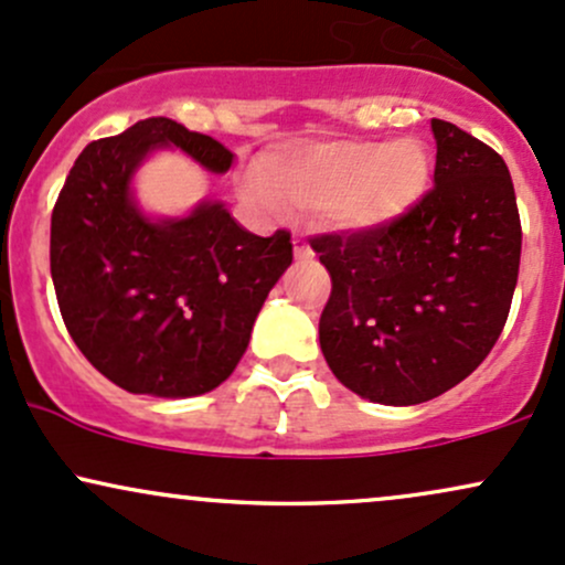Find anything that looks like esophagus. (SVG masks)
Instances as JSON below:
<instances>
[{
	"label": "esophagus",
	"mask_w": 565,
	"mask_h": 565,
	"mask_svg": "<svg viewBox=\"0 0 565 565\" xmlns=\"http://www.w3.org/2000/svg\"><path fill=\"white\" fill-rule=\"evenodd\" d=\"M291 244H295V257H297V260H305V257L313 255V252H310V246H308V242H305V238L295 236V238H291Z\"/></svg>",
	"instance_id": "1"
}]
</instances>
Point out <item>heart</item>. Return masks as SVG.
I'll return each mask as SVG.
<instances>
[{
    "instance_id": "heart-1",
    "label": "heart",
    "mask_w": 565,
    "mask_h": 565,
    "mask_svg": "<svg viewBox=\"0 0 565 565\" xmlns=\"http://www.w3.org/2000/svg\"><path fill=\"white\" fill-rule=\"evenodd\" d=\"M252 183L265 210L284 206L329 212L340 228H391L423 201L430 185V153L419 140H316L276 148Z\"/></svg>"
}]
</instances>
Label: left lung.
Returning a JSON list of instances; mask_svg holds the SVG:
<instances>
[{
    "label": "left lung",
    "instance_id": "left-lung-1",
    "mask_svg": "<svg viewBox=\"0 0 565 565\" xmlns=\"http://www.w3.org/2000/svg\"><path fill=\"white\" fill-rule=\"evenodd\" d=\"M433 191L391 228L321 236L332 276L319 321L334 377L382 406L451 391L489 355L521 265V217L502 157L451 121H430Z\"/></svg>",
    "mask_w": 565,
    "mask_h": 565
}]
</instances>
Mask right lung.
Instances as JSON below:
<instances>
[{
    "label": "right lung",
    "mask_w": 565,
    "mask_h": 565,
    "mask_svg": "<svg viewBox=\"0 0 565 565\" xmlns=\"http://www.w3.org/2000/svg\"><path fill=\"white\" fill-rule=\"evenodd\" d=\"M185 153L225 174L233 153L167 116L95 140L53 210L50 270L71 340L129 393L191 398L231 377L265 297L291 265L287 231L255 236L225 201L151 215L135 174L153 153Z\"/></svg>",
    "instance_id": "right-lung-1"
}]
</instances>
